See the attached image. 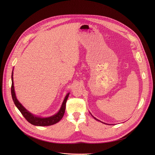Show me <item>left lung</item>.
<instances>
[{"mask_svg":"<svg viewBox=\"0 0 155 155\" xmlns=\"http://www.w3.org/2000/svg\"><path fill=\"white\" fill-rule=\"evenodd\" d=\"M91 116H92V115H91ZM93 117H94V119H96V120H97V121H100V120H98V119H96V118H95V117H94V116H93Z\"/></svg>","mask_w":155,"mask_h":155,"instance_id":"8db88e82","label":"left lung"}]
</instances>
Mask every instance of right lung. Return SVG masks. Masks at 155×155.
<instances>
[{
  "label": "right lung",
  "instance_id": "add662e5",
  "mask_svg": "<svg viewBox=\"0 0 155 155\" xmlns=\"http://www.w3.org/2000/svg\"><path fill=\"white\" fill-rule=\"evenodd\" d=\"M11 93H12V99H13L14 104H15L17 107L20 111V112L23 116V117L26 119V120L28 122H29L30 124H31L34 125H36V126H49V125L55 124L56 123H58V122H59L61 120V119L63 117L64 114L65 113L66 102H67L68 97L70 94V93L67 94L66 96L64 98V101L62 104L61 109H59L58 113H56L55 114H54L51 117H41L36 116L32 114L31 112H30L28 110H27L17 99V97H16L15 93V90H14V86H13V71L12 73Z\"/></svg>",
  "mask_w": 155,
  "mask_h": 155
}]
</instances>
